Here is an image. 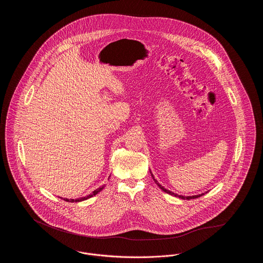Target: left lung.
Returning a JSON list of instances; mask_svg holds the SVG:
<instances>
[{"label":"left lung","mask_w":263,"mask_h":263,"mask_svg":"<svg viewBox=\"0 0 263 263\" xmlns=\"http://www.w3.org/2000/svg\"><path fill=\"white\" fill-rule=\"evenodd\" d=\"M152 175V174H151ZM152 177H153V179H154V181H155V183L159 186V187L161 188L163 191H164L165 193H167V194H171V195H174L175 197H179V198H181V199H187V200H190V199H194V198H198V197H200L202 195H204V193H202V194H199V195H193V196H182V195H178V194H176V193H174L173 191H170V190H167V189H165V188L162 186L158 181H157V179H155V177H154V175H152Z\"/></svg>","instance_id":"obj_1"}]
</instances>
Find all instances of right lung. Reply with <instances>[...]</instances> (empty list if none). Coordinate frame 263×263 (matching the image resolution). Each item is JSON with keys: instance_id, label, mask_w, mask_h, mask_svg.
I'll use <instances>...</instances> for the list:
<instances>
[{"instance_id": "add662e5", "label": "right lung", "mask_w": 263, "mask_h": 263, "mask_svg": "<svg viewBox=\"0 0 263 263\" xmlns=\"http://www.w3.org/2000/svg\"><path fill=\"white\" fill-rule=\"evenodd\" d=\"M103 187H104V185H102V186H100V188L96 189L95 191H92V193L88 194V196H85V197H82V198H78V199H67V198H64V200L67 201V202H80V201L87 200V199H88V198L92 197L93 195L98 194L99 192H100V191L103 189Z\"/></svg>"}]
</instances>
